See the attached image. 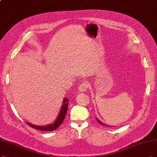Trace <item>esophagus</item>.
Masks as SVG:
<instances>
[{
    "instance_id": "obj_1",
    "label": "esophagus",
    "mask_w": 157,
    "mask_h": 157,
    "mask_svg": "<svg viewBox=\"0 0 157 157\" xmlns=\"http://www.w3.org/2000/svg\"><path fill=\"white\" fill-rule=\"evenodd\" d=\"M89 86V83L86 82H83L82 84H81L79 86V92H85Z\"/></svg>"
}]
</instances>
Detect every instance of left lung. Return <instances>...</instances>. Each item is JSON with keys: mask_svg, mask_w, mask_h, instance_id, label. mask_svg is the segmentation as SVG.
Wrapping results in <instances>:
<instances>
[{"mask_svg": "<svg viewBox=\"0 0 157 157\" xmlns=\"http://www.w3.org/2000/svg\"><path fill=\"white\" fill-rule=\"evenodd\" d=\"M96 118V120L98 121V122H99L100 124H101V125H104V126H107V127H113V126H110V125H105V124H103L102 122H101V121L98 120L97 118Z\"/></svg>", "mask_w": 157, "mask_h": 157, "instance_id": "8db88e82", "label": "left lung"}]
</instances>
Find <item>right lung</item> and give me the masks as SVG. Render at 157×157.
Returning a JSON list of instances; mask_svg holds the SVG:
<instances>
[{
	"instance_id": "right-lung-1",
	"label": "right lung",
	"mask_w": 157,
	"mask_h": 157,
	"mask_svg": "<svg viewBox=\"0 0 157 157\" xmlns=\"http://www.w3.org/2000/svg\"><path fill=\"white\" fill-rule=\"evenodd\" d=\"M68 101L69 100L67 98H65L63 100V105L61 107V109L59 111V114L57 115V117L54 121V123L50 124L49 125H43V126H40V125H33L32 124L29 122H27L26 121V123L28 124L30 127H33V128L40 130V131H54L56 130L58 127H59L65 119V117L66 116L67 110H68Z\"/></svg>"
}]
</instances>
